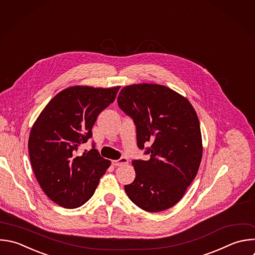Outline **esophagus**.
I'll return each mask as SVG.
<instances>
[{
	"label": "esophagus",
	"mask_w": 255,
	"mask_h": 255,
	"mask_svg": "<svg viewBox=\"0 0 255 255\" xmlns=\"http://www.w3.org/2000/svg\"><path fill=\"white\" fill-rule=\"evenodd\" d=\"M127 163H128V159L125 158V157H121L120 159L114 160V161L112 162V164H113L114 166H122V165H125V164H127Z\"/></svg>",
	"instance_id": "1"
}]
</instances>
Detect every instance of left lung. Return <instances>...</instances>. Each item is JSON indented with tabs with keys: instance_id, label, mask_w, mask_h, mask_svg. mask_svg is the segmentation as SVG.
<instances>
[{
	"instance_id": "1",
	"label": "left lung",
	"mask_w": 255,
	"mask_h": 255,
	"mask_svg": "<svg viewBox=\"0 0 255 255\" xmlns=\"http://www.w3.org/2000/svg\"><path fill=\"white\" fill-rule=\"evenodd\" d=\"M117 102L136 126L138 148L150 156L132 160L136 177L124 186L128 197L148 212L174 206L195 178L202 158L194 108L186 98L156 84L124 87Z\"/></svg>"
}]
</instances>
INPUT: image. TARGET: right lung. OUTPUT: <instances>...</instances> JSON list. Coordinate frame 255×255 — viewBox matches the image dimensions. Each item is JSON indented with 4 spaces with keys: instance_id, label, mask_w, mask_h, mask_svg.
<instances>
[{
    "instance_id": "right-lung-1",
    "label": "right lung",
    "mask_w": 255,
    "mask_h": 255,
    "mask_svg": "<svg viewBox=\"0 0 255 255\" xmlns=\"http://www.w3.org/2000/svg\"><path fill=\"white\" fill-rule=\"evenodd\" d=\"M120 87H70L58 93L42 111L29 137L33 171L45 194L64 208H77L94 194L110 166L92 149L78 153L92 138L99 114L114 102Z\"/></svg>"
}]
</instances>
